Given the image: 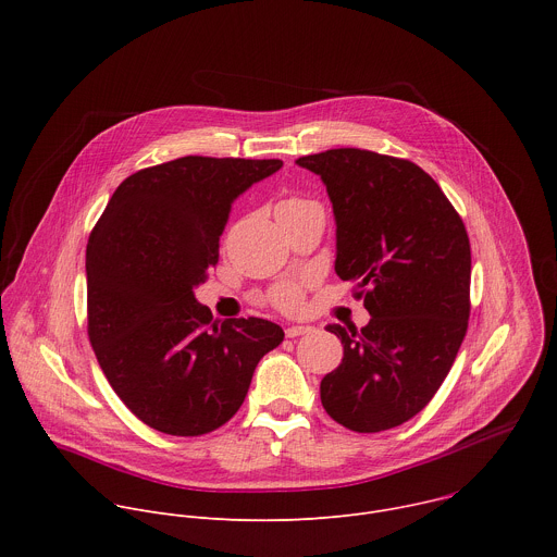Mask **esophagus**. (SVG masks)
Returning <instances> with one entry per match:
<instances>
[{
  "label": "esophagus",
  "instance_id": "34e87169",
  "mask_svg": "<svg viewBox=\"0 0 557 557\" xmlns=\"http://www.w3.org/2000/svg\"><path fill=\"white\" fill-rule=\"evenodd\" d=\"M312 329L310 326H288L286 329V337H299V335H306V333H310Z\"/></svg>",
  "mask_w": 557,
  "mask_h": 557
}]
</instances>
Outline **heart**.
<instances>
[{
	"label": "heart",
	"mask_w": 557,
	"mask_h": 557,
	"mask_svg": "<svg viewBox=\"0 0 557 557\" xmlns=\"http://www.w3.org/2000/svg\"><path fill=\"white\" fill-rule=\"evenodd\" d=\"M286 202H297V198H290ZM269 301L284 312H297L304 304V288L299 282H280L269 290Z\"/></svg>",
	"instance_id": "b5f03b06"
}]
</instances>
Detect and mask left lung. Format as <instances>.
Wrapping results in <instances>:
<instances>
[{"mask_svg": "<svg viewBox=\"0 0 557 557\" xmlns=\"http://www.w3.org/2000/svg\"><path fill=\"white\" fill-rule=\"evenodd\" d=\"M326 185L337 222L335 271L357 282L361 331L322 379V406L352 432H383L419 414L445 381L469 320L471 249L447 196L406 158L342 147L295 161Z\"/></svg>", "mask_w": 557, "mask_h": 557, "instance_id": "left-lung-1", "label": "left lung"}]
</instances>
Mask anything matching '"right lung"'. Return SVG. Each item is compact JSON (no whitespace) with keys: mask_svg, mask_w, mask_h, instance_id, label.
Returning <instances> with one entry per match:
<instances>
[{"mask_svg":"<svg viewBox=\"0 0 557 557\" xmlns=\"http://www.w3.org/2000/svg\"><path fill=\"white\" fill-rule=\"evenodd\" d=\"M282 168L277 158L183 156L125 178L88 251V337L119 399L145 425L202 436L249 392L284 339L260 317L213 320L194 288L218 264L231 205Z\"/></svg>","mask_w":557,"mask_h":557,"instance_id":"1","label":"right lung"}]
</instances>
